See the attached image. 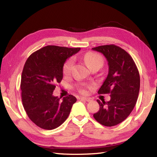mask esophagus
Listing matches in <instances>:
<instances>
[{
	"mask_svg": "<svg viewBox=\"0 0 157 157\" xmlns=\"http://www.w3.org/2000/svg\"><path fill=\"white\" fill-rule=\"evenodd\" d=\"M81 100H82V101H86V102H90V101H92V98H86V97H82Z\"/></svg>",
	"mask_w": 157,
	"mask_h": 157,
	"instance_id": "34e87169",
	"label": "esophagus"
}]
</instances>
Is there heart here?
Here are the masks:
<instances>
[{"mask_svg": "<svg viewBox=\"0 0 157 157\" xmlns=\"http://www.w3.org/2000/svg\"><path fill=\"white\" fill-rule=\"evenodd\" d=\"M83 59H84V61L89 67L90 69L96 66H98L100 67H101L103 64V59L102 56L96 54L95 52H89L86 53L84 56H83ZM73 64H74V61H73V59H69L68 60H67L64 65H63V71L64 75H68L71 73ZM88 88V86H82L79 88V92L83 93V94H86L87 92V91H86V88Z\"/></svg>", "mask_w": 157, "mask_h": 157, "instance_id": "1", "label": "heart"}]
</instances>
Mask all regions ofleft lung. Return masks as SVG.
<instances>
[{"mask_svg": "<svg viewBox=\"0 0 157 157\" xmlns=\"http://www.w3.org/2000/svg\"><path fill=\"white\" fill-rule=\"evenodd\" d=\"M103 54L108 61L109 73L98 93L110 94L108 102L97 100L99 111L94 119L102 125L111 127L128 117L137 102L140 79L134 60L125 50L114 44L92 48Z\"/></svg>", "mask_w": 157, "mask_h": 157, "instance_id": "1", "label": "left lung"}]
</instances>
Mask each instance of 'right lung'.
I'll return each mask as SVG.
<instances>
[{
    "instance_id": "add662e5",
    "label": "right lung",
    "mask_w": 157,
    "mask_h": 157,
    "mask_svg": "<svg viewBox=\"0 0 157 157\" xmlns=\"http://www.w3.org/2000/svg\"><path fill=\"white\" fill-rule=\"evenodd\" d=\"M79 50L49 45L32 53L26 61L20 86L22 103L29 118L39 128L55 129L68 117L76 98L69 94L61 101L52 94L62 80L67 59Z\"/></svg>"
}]
</instances>
